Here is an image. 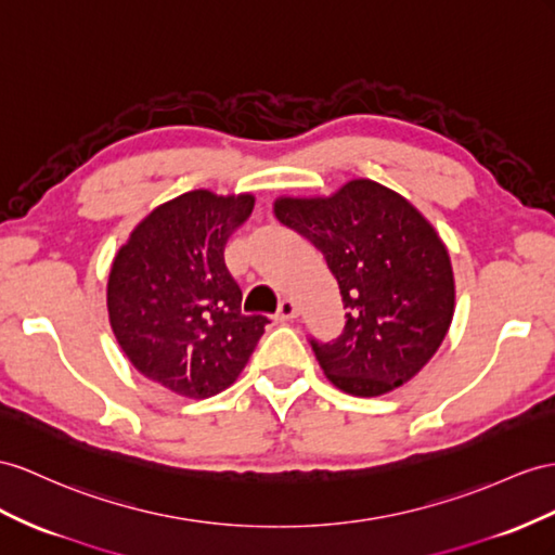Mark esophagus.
<instances>
[{
  "label": "esophagus",
  "mask_w": 555,
  "mask_h": 555,
  "mask_svg": "<svg viewBox=\"0 0 555 555\" xmlns=\"http://www.w3.org/2000/svg\"><path fill=\"white\" fill-rule=\"evenodd\" d=\"M297 314H300V309H297V305L293 300H283L279 305V311H276V319L279 321H293L297 319Z\"/></svg>",
  "instance_id": "esophagus-1"
}]
</instances>
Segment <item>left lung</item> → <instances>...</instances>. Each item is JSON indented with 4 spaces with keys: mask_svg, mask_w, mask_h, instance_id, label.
<instances>
[{
    "mask_svg": "<svg viewBox=\"0 0 555 555\" xmlns=\"http://www.w3.org/2000/svg\"><path fill=\"white\" fill-rule=\"evenodd\" d=\"M274 216L323 253L343 295V335L325 345L311 339L325 377L361 399L413 379L454 314L450 255L434 224L367 178L331 196H279Z\"/></svg>",
    "mask_w": 555,
    "mask_h": 555,
    "instance_id": "obj_1",
    "label": "left lung"
}]
</instances>
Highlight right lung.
<instances>
[{
    "instance_id": "1",
    "label": "right lung",
    "mask_w": 555,
    "mask_h": 555,
    "mask_svg": "<svg viewBox=\"0 0 555 555\" xmlns=\"http://www.w3.org/2000/svg\"><path fill=\"white\" fill-rule=\"evenodd\" d=\"M253 194L184 192L135 224L107 279V314L135 371L184 399L232 387L264 333L241 314L224 246L253 212Z\"/></svg>"
}]
</instances>
